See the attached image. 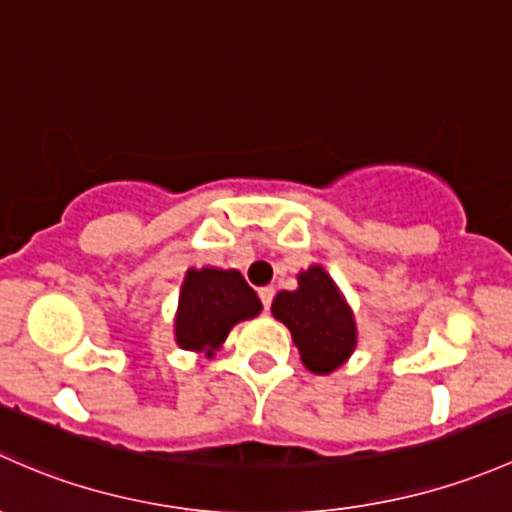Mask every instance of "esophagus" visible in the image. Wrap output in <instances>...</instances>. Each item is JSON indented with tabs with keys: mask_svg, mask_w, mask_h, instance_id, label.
Segmentation results:
<instances>
[{
	"mask_svg": "<svg viewBox=\"0 0 512 512\" xmlns=\"http://www.w3.org/2000/svg\"><path fill=\"white\" fill-rule=\"evenodd\" d=\"M273 295H276V291H273V286H263V288H258V298H261V303H263V310H268V308H271V303H273Z\"/></svg>",
	"mask_w": 512,
	"mask_h": 512,
	"instance_id": "obj_1",
	"label": "esophagus"
}]
</instances>
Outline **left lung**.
Returning <instances> with one entry per match:
<instances>
[{
	"label": "left lung",
	"mask_w": 512,
	"mask_h": 512,
	"mask_svg": "<svg viewBox=\"0 0 512 512\" xmlns=\"http://www.w3.org/2000/svg\"><path fill=\"white\" fill-rule=\"evenodd\" d=\"M271 313L291 330L300 360L310 372H335L355 350V318L325 268L300 271L298 288L278 293Z\"/></svg>",
	"instance_id": "1"
}]
</instances>
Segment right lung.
<instances>
[{"mask_svg": "<svg viewBox=\"0 0 512 512\" xmlns=\"http://www.w3.org/2000/svg\"><path fill=\"white\" fill-rule=\"evenodd\" d=\"M258 313L261 300L239 271L189 268L175 318L177 345L212 357L236 323L256 318Z\"/></svg>", "mask_w": 512, "mask_h": 512, "instance_id": "right-lung-1", "label": "right lung"}]
</instances>
